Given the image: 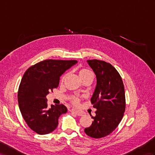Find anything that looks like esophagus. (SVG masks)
<instances>
[{"label": "esophagus", "instance_id": "obj_1", "mask_svg": "<svg viewBox=\"0 0 155 155\" xmlns=\"http://www.w3.org/2000/svg\"><path fill=\"white\" fill-rule=\"evenodd\" d=\"M71 111L72 112V113H74V114H76L77 115H78V116H82L83 114H84L83 112L81 111V110H79L77 109H74V108L73 109H71Z\"/></svg>", "mask_w": 155, "mask_h": 155}]
</instances>
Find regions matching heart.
Returning a JSON list of instances; mask_svg holds the SVG:
<instances>
[{"label":"heart","instance_id":"obj_1","mask_svg":"<svg viewBox=\"0 0 155 155\" xmlns=\"http://www.w3.org/2000/svg\"><path fill=\"white\" fill-rule=\"evenodd\" d=\"M91 73H92V72H91V71H90L88 69H81L80 71H78V75H79V77H80V78H82L83 77L86 76V75H88V74H91ZM65 77V76H63L62 77L61 81L64 80ZM71 100H72V102L73 103V104H77L78 103V101H79V99H78V97L77 96H73L72 97H71Z\"/></svg>","mask_w":155,"mask_h":155}]
</instances>
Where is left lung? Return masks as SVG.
Wrapping results in <instances>:
<instances>
[{
	"instance_id": "1",
	"label": "left lung",
	"mask_w": 155,
	"mask_h": 155,
	"mask_svg": "<svg viewBox=\"0 0 155 155\" xmlns=\"http://www.w3.org/2000/svg\"><path fill=\"white\" fill-rule=\"evenodd\" d=\"M96 77L97 84L91 98L96 115L92 124L84 129L88 136L101 138L108 136L120 122L126 108L124 87L120 75L110 63L87 60Z\"/></svg>"
}]
</instances>
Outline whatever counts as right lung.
I'll return each mask as SVG.
<instances>
[{
  "instance_id": "obj_1",
  "label": "right lung",
  "mask_w": 155,
  "mask_h": 155,
  "mask_svg": "<svg viewBox=\"0 0 155 155\" xmlns=\"http://www.w3.org/2000/svg\"><path fill=\"white\" fill-rule=\"evenodd\" d=\"M77 63L47 59L31 66L23 74L18 89L19 107L27 125L38 134L53 132L59 116L67 113L63 104L48 106L46 96L58 86L61 75Z\"/></svg>"
}]
</instances>
